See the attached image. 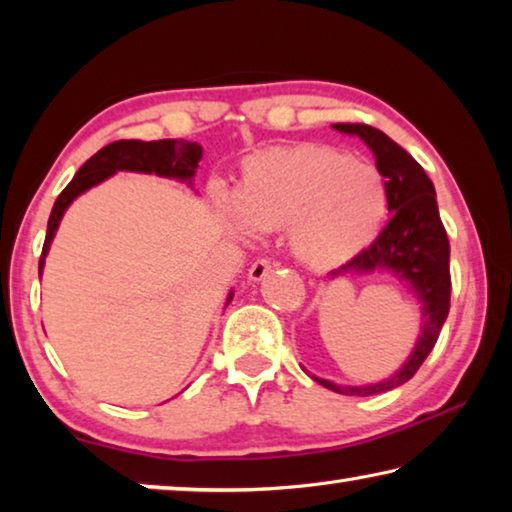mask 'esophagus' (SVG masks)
I'll list each match as a JSON object with an SVG mask.
<instances>
[{"instance_id": "34e87169", "label": "esophagus", "mask_w": 512, "mask_h": 512, "mask_svg": "<svg viewBox=\"0 0 512 512\" xmlns=\"http://www.w3.org/2000/svg\"><path fill=\"white\" fill-rule=\"evenodd\" d=\"M273 266L275 264L271 262V259H266V257L264 259H257V262L248 268V280L250 282H262Z\"/></svg>"}]
</instances>
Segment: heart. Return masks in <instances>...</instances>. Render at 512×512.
Masks as SVG:
<instances>
[{
  "label": "heart",
  "instance_id": "obj_1",
  "mask_svg": "<svg viewBox=\"0 0 512 512\" xmlns=\"http://www.w3.org/2000/svg\"><path fill=\"white\" fill-rule=\"evenodd\" d=\"M232 230L289 228V246L302 264L336 268L379 235L388 212L381 173L325 146H298L255 155L244 164L235 201L219 203Z\"/></svg>",
  "mask_w": 512,
  "mask_h": 512
}]
</instances>
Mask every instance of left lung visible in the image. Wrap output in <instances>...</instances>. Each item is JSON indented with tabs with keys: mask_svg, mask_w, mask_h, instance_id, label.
<instances>
[{
	"mask_svg": "<svg viewBox=\"0 0 512 512\" xmlns=\"http://www.w3.org/2000/svg\"><path fill=\"white\" fill-rule=\"evenodd\" d=\"M332 128L345 135H357L375 155L377 171L386 178L388 212L393 214L379 237L339 271L329 273V280L345 273L368 275L386 271L409 287L422 309L420 336L415 341V348L409 359L402 363V368L391 377L375 381V384L348 386L309 375L334 393L366 397L393 391V388L406 384L436 345L449 314V293H452L449 241L438 214L433 183L400 144L368 124H334Z\"/></svg>",
	"mask_w": 512,
	"mask_h": 512,
	"instance_id": "1",
	"label": "left lung"
}]
</instances>
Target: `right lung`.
I'll return each mask as SVG.
<instances>
[{
  "label": "right lung",
  "mask_w": 512,
  "mask_h": 512,
  "mask_svg": "<svg viewBox=\"0 0 512 512\" xmlns=\"http://www.w3.org/2000/svg\"><path fill=\"white\" fill-rule=\"evenodd\" d=\"M203 149L198 142H187V140H158V142H142V140H119L108 146H103L99 153H94L92 158L83 164V167L76 171L60 196L56 198L54 210H51L49 223H47V237L45 246H42L40 264L38 271L42 277L45 271V257L51 248V241L56 237V230L60 221H63V214L67 207L72 205L76 198L88 192L94 185L103 183L110 176H115L117 171H135V173H155V176L162 178H173L180 180V183H187L189 187L196 176L198 162H201ZM235 293H228V300H232Z\"/></svg>",
  "instance_id": "right-lung-1"
}]
</instances>
